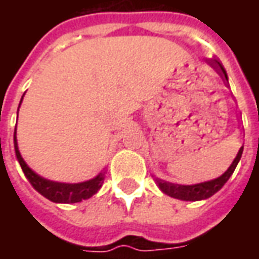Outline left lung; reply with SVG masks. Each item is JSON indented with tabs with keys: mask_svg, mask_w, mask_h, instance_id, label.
<instances>
[{
	"mask_svg": "<svg viewBox=\"0 0 259 259\" xmlns=\"http://www.w3.org/2000/svg\"><path fill=\"white\" fill-rule=\"evenodd\" d=\"M208 64L211 65L212 68L217 70L218 73L222 76V79L228 83V74H226V70L222 66V64L218 61V59H211V61H206ZM241 154H243V147L240 148L237 155L234 158V161L232 162V165L229 166V169L217 179L209 180V182H204V183H197V185H175V183H169V182H165V180L155 179L158 187L161 189L162 193L168 194L169 197H174V198H178V200L183 201H200L205 200V198H209L211 195H213L217 191H219L223 187V185L229 180V178L232 176V174L234 172V169L239 163L240 158H241Z\"/></svg>",
	"mask_w": 259,
	"mask_h": 259,
	"instance_id": "8db88e82",
	"label": "left lung"
}]
</instances>
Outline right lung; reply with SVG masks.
<instances>
[{"instance_id":"right-lung-1","label":"right lung","mask_w":259,"mask_h":259,"mask_svg":"<svg viewBox=\"0 0 259 259\" xmlns=\"http://www.w3.org/2000/svg\"><path fill=\"white\" fill-rule=\"evenodd\" d=\"M23 98V97H22ZM22 102V100H20ZM20 107V104H19ZM19 111V109H18ZM14 146L15 154L20 163V168L23 170V174L30 182V185L36 189L41 195L48 198L53 202H62V204H73V202H80V201L87 200L96 194L97 191L101 189L105 178V172H101L97 175L94 179L81 182V183H59V182H53V180L44 179L41 176H38L36 172H33L27 163L23 161V158L20 155L18 143H16V129L14 133Z\"/></svg>"}]
</instances>
